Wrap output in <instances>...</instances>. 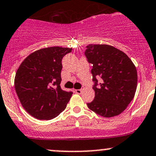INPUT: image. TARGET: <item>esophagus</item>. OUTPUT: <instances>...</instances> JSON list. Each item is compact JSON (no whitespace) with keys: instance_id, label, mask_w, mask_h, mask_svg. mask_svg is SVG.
Listing matches in <instances>:
<instances>
[{"instance_id":"obj_1","label":"esophagus","mask_w":156,"mask_h":156,"mask_svg":"<svg viewBox=\"0 0 156 156\" xmlns=\"http://www.w3.org/2000/svg\"><path fill=\"white\" fill-rule=\"evenodd\" d=\"M75 92H76L77 94H81L82 92V90H81V89H79V90H75Z\"/></svg>"}]
</instances>
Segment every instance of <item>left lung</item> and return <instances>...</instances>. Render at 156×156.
<instances>
[{
  "instance_id": "left-lung-1",
  "label": "left lung",
  "mask_w": 156,
  "mask_h": 156,
  "mask_svg": "<svg viewBox=\"0 0 156 156\" xmlns=\"http://www.w3.org/2000/svg\"><path fill=\"white\" fill-rule=\"evenodd\" d=\"M84 55L92 64L95 98L87 107L105 118L121 114L134 98L137 70L122 51L106 44H90Z\"/></svg>"
}]
</instances>
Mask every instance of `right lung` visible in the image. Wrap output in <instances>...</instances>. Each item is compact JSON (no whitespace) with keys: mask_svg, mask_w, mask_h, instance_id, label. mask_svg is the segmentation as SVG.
<instances>
[{"mask_svg":"<svg viewBox=\"0 0 156 156\" xmlns=\"http://www.w3.org/2000/svg\"><path fill=\"white\" fill-rule=\"evenodd\" d=\"M73 49L47 47L30 54L20 65L15 78L17 95L34 118L50 120L64 110L73 92L61 88L63 58Z\"/></svg>","mask_w":156,"mask_h":156,"instance_id":"add662e5","label":"right lung"}]
</instances>
